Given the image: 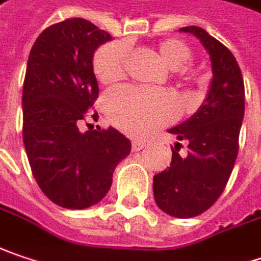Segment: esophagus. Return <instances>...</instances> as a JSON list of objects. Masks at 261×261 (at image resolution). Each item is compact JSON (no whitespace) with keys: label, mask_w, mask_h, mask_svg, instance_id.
I'll use <instances>...</instances> for the list:
<instances>
[{"label":"esophagus","mask_w":261,"mask_h":261,"mask_svg":"<svg viewBox=\"0 0 261 261\" xmlns=\"http://www.w3.org/2000/svg\"><path fill=\"white\" fill-rule=\"evenodd\" d=\"M145 147L144 141H132V151H139Z\"/></svg>","instance_id":"34e87169"}]
</instances>
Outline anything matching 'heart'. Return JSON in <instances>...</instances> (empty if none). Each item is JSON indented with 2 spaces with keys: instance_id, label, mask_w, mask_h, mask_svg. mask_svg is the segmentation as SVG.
Instances as JSON below:
<instances>
[{
  "instance_id": "heart-1",
  "label": "heart",
  "mask_w": 261,
  "mask_h": 261,
  "mask_svg": "<svg viewBox=\"0 0 261 261\" xmlns=\"http://www.w3.org/2000/svg\"><path fill=\"white\" fill-rule=\"evenodd\" d=\"M162 59L173 69L188 64L191 49L177 39H166L159 44ZM127 46L114 41L99 46L94 54V73L102 84H113L124 76ZM104 109L110 122L134 137H144L154 129L169 123L176 114L173 97L162 91L135 86L111 89L104 98Z\"/></svg>"
}]
</instances>
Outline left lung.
<instances>
[{"label":"left lung","mask_w":261,"mask_h":261,"mask_svg":"<svg viewBox=\"0 0 261 261\" xmlns=\"http://www.w3.org/2000/svg\"><path fill=\"white\" fill-rule=\"evenodd\" d=\"M195 35L210 54L213 81L205 102L185 123L170 129L188 145L172 147L170 167L154 176V200L164 213L187 219L208 210L226 187L240 148L245 91L241 69L222 42L198 26L180 28Z\"/></svg>","instance_id":"8db88e82"}]
</instances>
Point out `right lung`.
<instances>
[{
    "instance_id": "right-lung-1",
    "label": "right lung",
    "mask_w": 261,
    "mask_h": 261,
    "mask_svg": "<svg viewBox=\"0 0 261 261\" xmlns=\"http://www.w3.org/2000/svg\"><path fill=\"white\" fill-rule=\"evenodd\" d=\"M110 33L85 19L51 24L35 41L23 82V142L33 177L60 207L81 210L109 192L130 141L116 129L81 132L98 98L92 57Z\"/></svg>"
}]
</instances>
